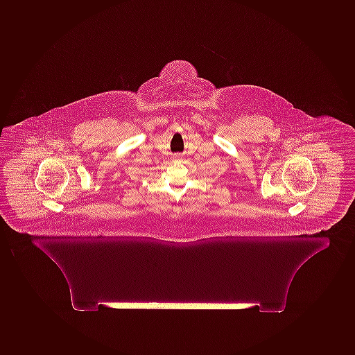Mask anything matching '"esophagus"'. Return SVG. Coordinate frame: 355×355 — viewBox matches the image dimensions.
Listing matches in <instances>:
<instances>
[{"instance_id":"1","label":"esophagus","mask_w":355,"mask_h":355,"mask_svg":"<svg viewBox=\"0 0 355 355\" xmlns=\"http://www.w3.org/2000/svg\"><path fill=\"white\" fill-rule=\"evenodd\" d=\"M173 158H176V159H180L182 158V155L176 154L173 156Z\"/></svg>"}]
</instances>
